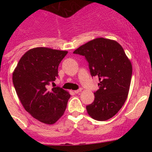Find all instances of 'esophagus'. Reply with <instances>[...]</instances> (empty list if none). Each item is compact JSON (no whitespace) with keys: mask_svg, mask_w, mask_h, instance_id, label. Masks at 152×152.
Listing matches in <instances>:
<instances>
[{"mask_svg":"<svg viewBox=\"0 0 152 152\" xmlns=\"http://www.w3.org/2000/svg\"><path fill=\"white\" fill-rule=\"evenodd\" d=\"M82 88L79 89V90H75V91H74V93H76V94H77V93H80V92L82 91Z\"/></svg>","mask_w":152,"mask_h":152,"instance_id":"obj_1","label":"esophagus"}]
</instances>
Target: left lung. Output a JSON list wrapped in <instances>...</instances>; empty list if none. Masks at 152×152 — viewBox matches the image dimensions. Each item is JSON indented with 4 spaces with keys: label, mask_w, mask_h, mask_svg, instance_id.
Here are the masks:
<instances>
[{
    "label": "left lung",
    "mask_w": 152,
    "mask_h": 152,
    "mask_svg": "<svg viewBox=\"0 0 152 152\" xmlns=\"http://www.w3.org/2000/svg\"><path fill=\"white\" fill-rule=\"evenodd\" d=\"M73 53L85 56L91 76L99 80L94 102L86 107L87 113L100 121L111 118L125 103L131 83L132 65L124 48L115 40L99 37Z\"/></svg>",
    "instance_id": "left-lung-1"
}]
</instances>
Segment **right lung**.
I'll return each instance as SVG.
<instances>
[{"mask_svg":"<svg viewBox=\"0 0 152 152\" xmlns=\"http://www.w3.org/2000/svg\"><path fill=\"white\" fill-rule=\"evenodd\" d=\"M67 53L45 47L26 52L12 74V82L24 109L39 121L56 123L67 107L70 95L59 87L48 88L58 76V67Z\"/></svg>","mask_w":152,"mask_h":152,"instance_id":"add662e5","label":"right lung"}]
</instances>
